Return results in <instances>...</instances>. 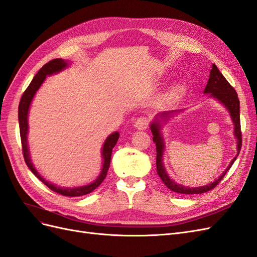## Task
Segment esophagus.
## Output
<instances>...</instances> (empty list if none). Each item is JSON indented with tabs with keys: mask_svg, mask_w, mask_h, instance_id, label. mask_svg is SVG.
I'll list each match as a JSON object with an SVG mask.
<instances>
[{
	"mask_svg": "<svg viewBox=\"0 0 257 257\" xmlns=\"http://www.w3.org/2000/svg\"><path fill=\"white\" fill-rule=\"evenodd\" d=\"M148 122H149V121H148L146 116H139V118H137V120L135 121L134 125L139 131H145L148 126Z\"/></svg>",
	"mask_w": 257,
	"mask_h": 257,
	"instance_id": "esophagus-1",
	"label": "esophagus"
}]
</instances>
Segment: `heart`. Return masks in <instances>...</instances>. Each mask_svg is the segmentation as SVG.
I'll return each instance as SVG.
<instances>
[{
	"label": "heart",
	"mask_w": 257,
	"mask_h": 257,
	"mask_svg": "<svg viewBox=\"0 0 257 257\" xmlns=\"http://www.w3.org/2000/svg\"><path fill=\"white\" fill-rule=\"evenodd\" d=\"M184 91H185L184 84H182V83H177V84L174 85L173 89H172V94L177 97V96H180L181 94H183Z\"/></svg>",
	"instance_id": "obj_1"
}]
</instances>
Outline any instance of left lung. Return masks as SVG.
Returning <instances> with one entry per match:
<instances>
[{"label":"left lung","mask_w":257,"mask_h":257,"mask_svg":"<svg viewBox=\"0 0 257 257\" xmlns=\"http://www.w3.org/2000/svg\"><path fill=\"white\" fill-rule=\"evenodd\" d=\"M204 94H208V97L215 99L216 102H219L221 105H223L225 108H226V110L228 111L230 115V120L232 124H234V136L237 144L236 146L237 154L236 157L230 161L227 168L224 170V173H222L219 177H217V179H215L213 182L203 186H195V188H193V186L190 188V186L179 184L175 182L173 179H170L169 175L166 172L164 161H163L164 160V151H165V139H164V136H163L162 131L164 124H166L167 121L172 118V116H175L176 114L183 112L185 109L164 111L157 114L154 116L152 122L150 123V130L153 135V142L155 143V146H157L158 175L160 176L162 181L164 182V184L167 186V188L176 193L200 194V193H205L212 190L214 186H216L217 183L222 180V178L225 176V174L227 173V170L231 167V165L234 164L238 154L240 153L242 139H241V131H240V103L238 99V95L235 89L231 87L226 79H225V77L221 74L219 68H217L216 65L214 64H212V68L210 69L209 79H208L206 88L204 90Z\"/></svg>","instance_id":"obj_1"}]
</instances>
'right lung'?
<instances>
[{
    "label": "right lung",
    "instance_id": "right-lung-1",
    "mask_svg": "<svg viewBox=\"0 0 257 257\" xmlns=\"http://www.w3.org/2000/svg\"><path fill=\"white\" fill-rule=\"evenodd\" d=\"M72 64L71 61L68 60H63V59H54L48 62L47 64H45L38 73L34 76L33 80L31 81L29 84V87L27 90L23 93V95L20 99V104L18 108V120H19V128H20V137H21V144H22V150H23V157H25V161L27 163L28 167L31 169L32 172L40 180L45 184L47 185L50 190L53 192L59 193L61 195L64 196H71V197H76V196H82V195H87V194L91 193L92 191H94L97 186L104 181V179L106 178L108 168L110 166V159H111V153L113 147L115 146L116 142L119 139V132H113L109 136H108L104 145L102 147V152H100V155H102L103 159V164H102V169H100V173L97 176L94 181H92L91 183L80 185V186H74V188H62V186L53 184L52 182L46 180V179L38 173V170L35 168L32 159H31V154H30V149H29V143H28V134H29V111H30V107L31 104H32V100L36 94V92L40 90L42 87V84L44 83L46 77L51 76L53 74H58L62 71H64L69 65Z\"/></svg>",
    "mask_w": 257,
    "mask_h": 257
}]
</instances>
